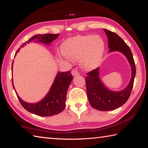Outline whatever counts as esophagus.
I'll list each match as a JSON object with an SVG mask.
<instances>
[{"instance_id": "34e87169", "label": "esophagus", "mask_w": 148, "mask_h": 148, "mask_svg": "<svg viewBox=\"0 0 148 148\" xmlns=\"http://www.w3.org/2000/svg\"><path fill=\"white\" fill-rule=\"evenodd\" d=\"M71 75H73V77H75V76H78V75H79V73L77 70H75V69H73V70L71 71Z\"/></svg>"}]
</instances>
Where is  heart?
Listing matches in <instances>:
<instances>
[{
	"mask_svg": "<svg viewBox=\"0 0 148 148\" xmlns=\"http://www.w3.org/2000/svg\"><path fill=\"white\" fill-rule=\"evenodd\" d=\"M106 49L104 40L99 35H77L67 39L62 46L63 54L73 61L80 60L85 71L96 69L101 63Z\"/></svg>",
	"mask_w": 148,
	"mask_h": 148,
	"instance_id": "heart-1",
	"label": "heart"
}]
</instances>
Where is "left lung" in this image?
Returning <instances> with one entry per match:
<instances>
[{
    "instance_id": "obj_1",
    "label": "left lung",
    "mask_w": 148,
    "mask_h": 148,
    "mask_svg": "<svg viewBox=\"0 0 148 148\" xmlns=\"http://www.w3.org/2000/svg\"><path fill=\"white\" fill-rule=\"evenodd\" d=\"M108 38L109 53L119 51L126 57L132 70V77L127 86L121 91H113L108 88L100 78V68L87 74L86 77V90L90 104L99 111H111L121 107L126 102L132 90L136 74V68L132 51L122 38L115 33L104 29Z\"/></svg>"
}]
</instances>
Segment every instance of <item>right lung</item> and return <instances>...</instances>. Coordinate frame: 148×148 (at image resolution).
<instances>
[{
  "instance_id": "add662e5",
  "label": "right lung",
  "mask_w": 148,
  "mask_h": 148,
  "mask_svg": "<svg viewBox=\"0 0 148 148\" xmlns=\"http://www.w3.org/2000/svg\"><path fill=\"white\" fill-rule=\"evenodd\" d=\"M59 34H51V33L35 35L31 37L26 42L23 43L21 46V48H23L27 44H29L32 42H41L48 46L50 45L53 41L57 38ZM21 48L16 51L15 56H16V53L19 51ZM13 64V61L12 67V71ZM72 80H73V76H71L70 71L67 72H58L48 93L39 102L36 103H29L24 101L16 93L13 85V79L12 84L19 101L25 110L40 116H49L57 115L64 110L66 108L67 91Z\"/></svg>"
}]
</instances>
